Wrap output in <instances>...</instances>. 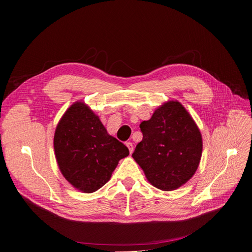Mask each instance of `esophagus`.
<instances>
[{
	"label": "esophagus",
	"mask_w": 252,
	"mask_h": 252,
	"mask_svg": "<svg viewBox=\"0 0 252 252\" xmlns=\"http://www.w3.org/2000/svg\"><path fill=\"white\" fill-rule=\"evenodd\" d=\"M126 147L128 148V151H129V154H132V152H133V146H132V143H130V142H128V143H126Z\"/></svg>",
	"instance_id": "esophagus-1"
}]
</instances>
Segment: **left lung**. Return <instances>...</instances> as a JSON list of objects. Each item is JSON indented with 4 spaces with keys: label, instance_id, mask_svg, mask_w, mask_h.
I'll return each instance as SVG.
<instances>
[{
    "label": "left lung",
    "instance_id": "left-lung-1",
    "mask_svg": "<svg viewBox=\"0 0 252 252\" xmlns=\"http://www.w3.org/2000/svg\"><path fill=\"white\" fill-rule=\"evenodd\" d=\"M143 140L132 154L151 184L163 191L184 185L198 169L203 149L201 132L177 100L158 106L140 125Z\"/></svg>",
    "mask_w": 252,
    "mask_h": 252
}]
</instances>
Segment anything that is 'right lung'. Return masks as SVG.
Segmentation results:
<instances>
[{
  "label": "right lung",
  "instance_id": "obj_1",
  "mask_svg": "<svg viewBox=\"0 0 252 252\" xmlns=\"http://www.w3.org/2000/svg\"><path fill=\"white\" fill-rule=\"evenodd\" d=\"M54 151L60 172L77 190L93 193L109 181L128 149L109 135L99 118L85 103L77 101L59 121Z\"/></svg>",
  "mask_w": 252,
  "mask_h": 252
}]
</instances>
